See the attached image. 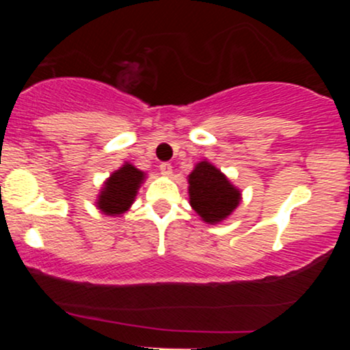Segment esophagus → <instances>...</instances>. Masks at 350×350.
I'll list each match as a JSON object with an SVG mask.
<instances>
[{"instance_id": "1", "label": "esophagus", "mask_w": 350, "mask_h": 350, "mask_svg": "<svg viewBox=\"0 0 350 350\" xmlns=\"http://www.w3.org/2000/svg\"><path fill=\"white\" fill-rule=\"evenodd\" d=\"M159 171L163 176H171L172 174V166L170 163H161L159 164Z\"/></svg>"}]
</instances>
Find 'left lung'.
<instances>
[{
  "instance_id": "8db88e82",
  "label": "left lung",
  "mask_w": 350,
  "mask_h": 350,
  "mask_svg": "<svg viewBox=\"0 0 350 350\" xmlns=\"http://www.w3.org/2000/svg\"><path fill=\"white\" fill-rule=\"evenodd\" d=\"M189 204L204 222L226 220L240 204L242 194L214 164L200 161L189 174Z\"/></svg>"
}]
</instances>
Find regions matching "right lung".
<instances>
[{
    "label": "right lung",
    "instance_id": "1",
    "mask_svg": "<svg viewBox=\"0 0 350 350\" xmlns=\"http://www.w3.org/2000/svg\"><path fill=\"white\" fill-rule=\"evenodd\" d=\"M144 180V172L133 164L124 163L120 170L111 172L100 189L97 207L105 215H122L135 202L138 189Z\"/></svg>",
    "mask_w": 350,
    "mask_h": 350
}]
</instances>
